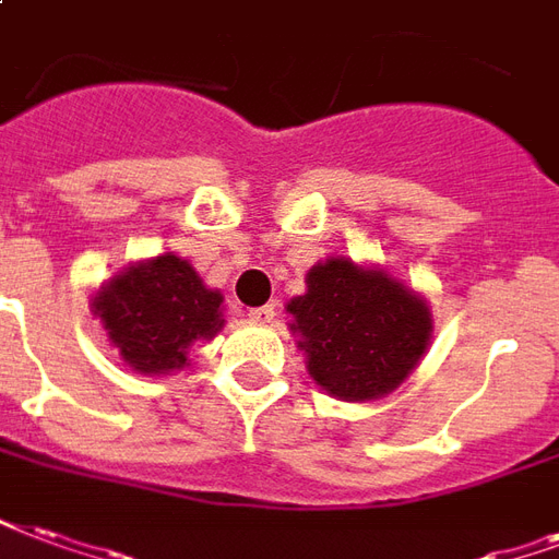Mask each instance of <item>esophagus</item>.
<instances>
[{
  "label": "esophagus",
  "mask_w": 559,
  "mask_h": 559,
  "mask_svg": "<svg viewBox=\"0 0 559 559\" xmlns=\"http://www.w3.org/2000/svg\"><path fill=\"white\" fill-rule=\"evenodd\" d=\"M248 320L258 322V325H266V322L275 320V305H263V308H254V311H248Z\"/></svg>",
  "instance_id": "34e87169"
}]
</instances>
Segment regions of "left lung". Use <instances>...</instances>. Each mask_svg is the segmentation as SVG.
<instances>
[{
	"instance_id": "1",
	"label": "left lung",
	"mask_w": 559,
	"mask_h": 559,
	"mask_svg": "<svg viewBox=\"0 0 559 559\" xmlns=\"http://www.w3.org/2000/svg\"><path fill=\"white\" fill-rule=\"evenodd\" d=\"M290 332L322 391L370 403L406 382L432 341L429 301L376 263L325 258L287 301Z\"/></svg>"
}]
</instances>
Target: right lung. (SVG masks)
Wrapping results in <instances>:
<instances>
[{
    "label": "right lung",
    "instance_id": "right-lung-1",
    "mask_svg": "<svg viewBox=\"0 0 559 559\" xmlns=\"http://www.w3.org/2000/svg\"><path fill=\"white\" fill-rule=\"evenodd\" d=\"M91 313L135 373L171 376L189 367L192 343L225 329V296L206 287L189 260L165 251L100 284Z\"/></svg>",
    "mask_w": 559,
    "mask_h": 559
}]
</instances>
